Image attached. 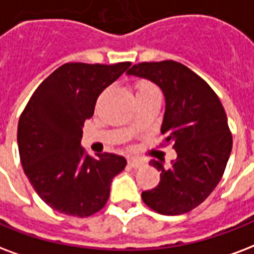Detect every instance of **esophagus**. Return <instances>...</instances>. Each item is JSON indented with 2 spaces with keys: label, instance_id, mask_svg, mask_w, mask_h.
<instances>
[{
  "label": "esophagus",
  "instance_id": "1",
  "mask_svg": "<svg viewBox=\"0 0 254 254\" xmlns=\"http://www.w3.org/2000/svg\"><path fill=\"white\" fill-rule=\"evenodd\" d=\"M127 165L130 166V168H133V169H138V168H141V166L144 165V162L141 161V160H137V158H131V160L127 161Z\"/></svg>",
  "mask_w": 254,
  "mask_h": 254
}]
</instances>
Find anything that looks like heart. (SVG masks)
Returning a JSON list of instances; mask_svg holds the SVG:
<instances>
[{
    "mask_svg": "<svg viewBox=\"0 0 254 254\" xmlns=\"http://www.w3.org/2000/svg\"><path fill=\"white\" fill-rule=\"evenodd\" d=\"M150 90H157V89L154 88L152 84H149V82H140L138 86H137V94L138 93L150 92ZM130 130H134V127H130Z\"/></svg>",
    "mask_w": 254,
    "mask_h": 254,
    "instance_id": "1",
    "label": "heart"
}]
</instances>
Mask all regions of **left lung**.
<instances>
[{
  "instance_id": "8db88e82",
  "label": "left lung",
  "mask_w": 254,
  "mask_h": 254,
  "mask_svg": "<svg viewBox=\"0 0 254 254\" xmlns=\"http://www.w3.org/2000/svg\"><path fill=\"white\" fill-rule=\"evenodd\" d=\"M127 74L162 90L161 133L177 153L169 166H164V160H150L161 180L154 189L142 191V200L166 216L190 212L217 187L229 160L232 134L224 106L201 77L176 61L137 64Z\"/></svg>"
}]
</instances>
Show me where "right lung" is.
<instances>
[{
    "label": "right lung",
    "mask_w": 254,
    "mask_h": 254,
    "mask_svg": "<svg viewBox=\"0 0 254 254\" xmlns=\"http://www.w3.org/2000/svg\"><path fill=\"white\" fill-rule=\"evenodd\" d=\"M130 65L65 64L42 81L21 114V164L37 194L54 210L75 217L98 212L109 198L112 180L127 166L113 153L86 156L81 138L98 94Z\"/></svg>",
    "instance_id": "obj_1"
}]
</instances>
